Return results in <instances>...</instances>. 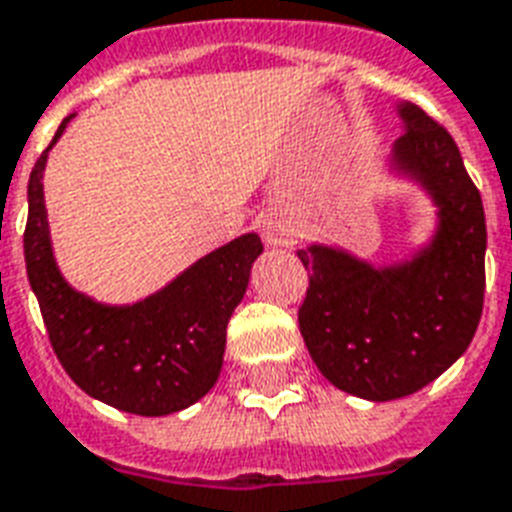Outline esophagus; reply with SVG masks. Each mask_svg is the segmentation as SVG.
I'll list each match as a JSON object with an SVG mask.
<instances>
[{
	"instance_id": "1",
	"label": "esophagus",
	"mask_w": 512,
	"mask_h": 512,
	"mask_svg": "<svg viewBox=\"0 0 512 512\" xmlns=\"http://www.w3.org/2000/svg\"><path fill=\"white\" fill-rule=\"evenodd\" d=\"M261 237L269 248H291L299 243L301 224L285 211H269L261 216Z\"/></svg>"
}]
</instances>
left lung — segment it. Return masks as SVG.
I'll return each mask as SVG.
<instances>
[{
  "label": "left lung",
  "instance_id": "obj_1",
  "mask_svg": "<svg viewBox=\"0 0 512 512\" xmlns=\"http://www.w3.org/2000/svg\"><path fill=\"white\" fill-rule=\"evenodd\" d=\"M395 114L403 136L384 173L430 200V235L382 264L331 243L299 251L312 272L299 328L315 366L334 387L376 403L422 390L465 355L486 285L483 202L454 138L408 101Z\"/></svg>",
  "mask_w": 512,
  "mask_h": 512
}]
</instances>
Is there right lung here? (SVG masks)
<instances>
[{
	"mask_svg": "<svg viewBox=\"0 0 512 512\" xmlns=\"http://www.w3.org/2000/svg\"><path fill=\"white\" fill-rule=\"evenodd\" d=\"M71 120L74 114L55 130L29 178L23 253L31 291L55 355L79 390L128 414L168 417L208 395L219 379L227 323L264 245L256 232H245L130 304L77 291L55 259L45 205L47 157Z\"/></svg>",
	"mask_w": 512,
	"mask_h": 512,
	"instance_id": "obj_1",
	"label": "right lung"
}]
</instances>
